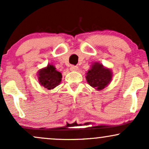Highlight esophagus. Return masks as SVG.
<instances>
[{"instance_id": "34e87169", "label": "esophagus", "mask_w": 149, "mask_h": 149, "mask_svg": "<svg viewBox=\"0 0 149 149\" xmlns=\"http://www.w3.org/2000/svg\"><path fill=\"white\" fill-rule=\"evenodd\" d=\"M70 71H77L78 70V67L75 65H71L70 68Z\"/></svg>"}]
</instances>
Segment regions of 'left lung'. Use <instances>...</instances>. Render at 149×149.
I'll use <instances>...</instances> for the list:
<instances>
[{
    "instance_id": "8db88e82",
    "label": "left lung",
    "mask_w": 149,
    "mask_h": 149,
    "mask_svg": "<svg viewBox=\"0 0 149 149\" xmlns=\"http://www.w3.org/2000/svg\"><path fill=\"white\" fill-rule=\"evenodd\" d=\"M113 77L111 70L95 62L91 65V69L86 72V79L91 86L97 91H102L110 84Z\"/></svg>"
}]
</instances>
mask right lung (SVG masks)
<instances>
[{
	"mask_svg": "<svg viewBox=\"0 0 149 149\" xmlns=\"http://www.w3.org/2000/svg\"><path fill=\"white\" fill-rule=\"evenodd\" d=\"M37 74L38 83L47 91L54 89L61 81V73L56 70L52 64H48L46 67L40 69Z\"/></svg>",
	"mask_w": 149,
	"mask_h": 149,
	"instance_id": "1",
	"label": "right lung"
}]
</instances>
